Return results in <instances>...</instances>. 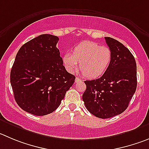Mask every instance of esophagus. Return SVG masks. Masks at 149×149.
<instances>
[{"label":"esophagus","instance_id":"1","mask_svg":"<svg viewBox=\"0 0 149 149\" xmlns=\"http://www.w3.org/2000/svg\"><path fill=\"white\" fill-rule=\"evenodd\" d=\"M81 81V79H80V78H79V77H76V79H75V81H76V83L79 82V81Z\"/></svg>","mask_w":149,"mask_h":149}]
</instances>
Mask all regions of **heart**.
<instances>
[{"label":"heart","mask_w":149,"mask_h":149,"mask_svg":"<svg viewBox=\"0 0 149 149\" xmlns=\"http://www.w3.org/2000/svg\"><path fill=\"white\" fill-rule=\"evenodd\" d=\"M112 58V51L109 47L95 42L84 41L73 48L72 54H65L62 62L70 72L73 71L79 62L83 75L89 79H95L107 71Z\"/></svg>","instance_id":"obj_1"}]
</instances>
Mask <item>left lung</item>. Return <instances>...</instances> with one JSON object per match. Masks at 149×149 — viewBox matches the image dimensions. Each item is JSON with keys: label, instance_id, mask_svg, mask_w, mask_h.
<instances>
[{"label": "left lung", "instance_id": "obj_1", "mask_svg": "<svg viewBox=\"0 0 149 149\" xmlns=\"http://www.w3.org/2000/svg\"><path fill=\"white\" fill-rule=\"evenodd\" d=\"M105 40L112 51L110 65L101 78L84 81L82 95L87 110L103 119L124 112L137 88V65L132 53L115 39Z\"/></svg>", "mask_w": 149, "mask_h": 149}]
</instances>
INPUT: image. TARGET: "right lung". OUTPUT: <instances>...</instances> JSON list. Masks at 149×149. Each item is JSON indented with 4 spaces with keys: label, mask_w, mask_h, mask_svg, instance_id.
Wrapping results in <instances>:
<instances>
[{
    "label": "right lung",
    "mask_w": 149,
    "mask_h": 149,
    "mask_svg": "<svg viewBox=\"0 0 149 149\" xmlns=\"http://www.w3.org/2000/svg\"><path fill=\"white\" fill-rule=\"evenodd\" d=\"M58 41L59 37L46 34L27 42L18 51L11 70L17 104L37 116L57 109L76 79L63 65Z\"/></svg>",
    "instance_id": "obj_1"
}]
</instances>
